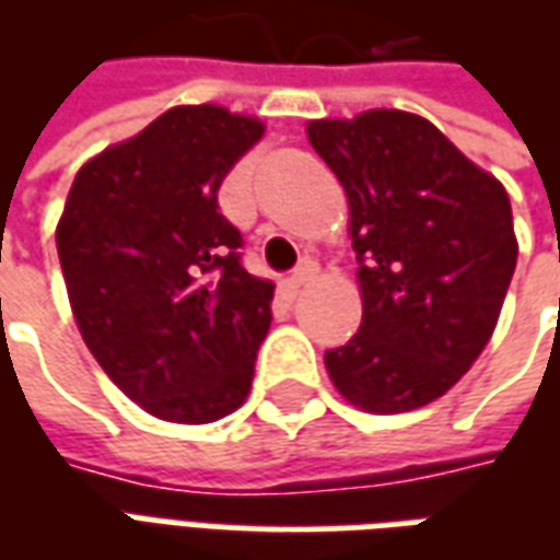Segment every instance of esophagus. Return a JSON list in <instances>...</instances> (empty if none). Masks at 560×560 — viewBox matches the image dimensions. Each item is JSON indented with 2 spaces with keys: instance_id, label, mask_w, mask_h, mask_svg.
Masks as SVG:
<instances>
[{
  "instance_id": "obj_1",
  "label": "esophagus",
  "mask_w": 560,
  "mask_h": 560,
  "mask_svg": "<svg viewBox=\"0 0 560 560\" xmlns=\"http://www.w3.org/2000/svg\"><path fill=\"white\" fill-rule=\"evenodd\" d=\"M317 276V264L312 260V257H303L300 264H296V269L291 272V288H303V284H308V281L315 279Z\"/></svg>"
}]
</instances>
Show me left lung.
I'll use <instances>...</instances> for the list:
<instances>
[{"label": "left lung", "instance_id": "obj_1", "mask_svg": "<svg viewBox=\"0 0 560 560\" xmlns=\"http://www.w3.org/2000/svg\"><path fill=\"white\" fill-rule=\"evenodd\" d=\"M351 203L363 324L324 353L345 399L369 413L429 405L480 357L518 245L504 185L422 116L369 110L308 122Z\"/></svg>", "mask_w": 560, "mask_h": 560}]
</instances>
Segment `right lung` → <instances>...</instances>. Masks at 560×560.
I'll list each match as a JSON object with an SVG mask.
<instances>
[{
	"mask_svg": "<svg viewBox=\"0 0 560 560\" xmlns=\"http://www.w3.org/2000/svg\"><path fill=\"white\" fill-rule=\"evenodd\" d=\"M264 126L215 104L173 107L86 161L56 252L80 336L152 417L212 422L248 396L272 281L243 267L219 188Z\"/></svg>",
	"mask_w": 560,
	"mask_h": 560,
	"instance_id": "obj_1",
	"label": "right lung"
}]
</instances>
